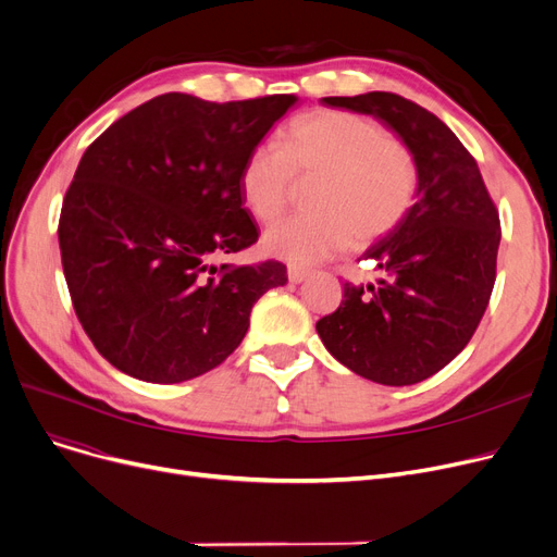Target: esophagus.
Masks as SVG:
<instances>
[{"label":"esophagus","mask_w":557,"mask_h":557,"mask_svg":"<svg viewBox=\"0 0 557 557\" xmlns=\"http://www.w3.org/2000/svg\"><path fill=\"white\" fill-rule=\"evenodd\" d=\"M286 275H288V282L300 284L302 280H307L309 271H307V269H302V267H296V263H290V267L286 269Z\"/></svg>","instance_id":"esophagus-1"}]
</instances>
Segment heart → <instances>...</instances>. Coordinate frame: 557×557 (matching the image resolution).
<instances>
[{"label":"heart","mask_w":557,"mask_h":557,"mask_svg":"<svg viewBox=\"0 0 557 557\" xmlns=\"http://www.w3.org/2000/svg\"><path fill=\"white\" fill-rule=\"evenodd\" d=\"M296 178L318 181L309 196L313 214L286 219L261 239L269 255L294 263L382 242L411 212L420 183L406 141L345 110L307 112L284 128L282 146H252L239 171L248 212L261 223L280 219Z\"/></svg>","instance_id":"obj_1"}]
</instances>
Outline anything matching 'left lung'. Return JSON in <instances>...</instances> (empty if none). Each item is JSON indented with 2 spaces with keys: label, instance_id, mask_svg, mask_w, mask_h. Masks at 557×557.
Listing matches in <instances>:
<instances>
[{
  "label": "left lung",
  "instance_id": "8db88e82",
  "mask_svg": "<svg viewBox=\"0 0 557 557\" xmlns=\"http://www.w3.org/2000/svg\"><path fill=\"white\" fill-rule=\"evenodd\" d=\"M393 128L418 162L411 212L363 259L376 284H343L341 307L315 323L330 355L384 386L424 382L474 336L496 280L499 212L472 153L426 108L393 92L325 97Z\"/></svg>",
  "mask_w": 557,
  "mask_h": 557
}]
</instances>
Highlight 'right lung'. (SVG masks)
<instances>
[{
	"mask_svg": "<svg viewBox=\"0 0 557 557\" xmlns=\"http://www.w3.org/2000/svg\"><path fill=\"white\" fill-rule=\"evenodd\" d=\"M296 101L214 103L169 92L87 146L58 244L81 325L116 370L151 384L210 372L244 341L252 305L286 284L282 261L212 259L257 242L239 171Z\"/></svg>",
	"mask_w": 557,
	"mask_h": 557,
	"instance_id": "obj_1",
	"label": "right lung"
}]
</instances>
